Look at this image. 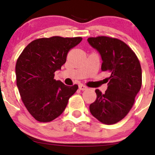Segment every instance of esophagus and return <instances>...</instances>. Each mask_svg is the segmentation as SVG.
Listing matches in <instances>:
<instances>
[{"label":"esophagus","mask_w":155,"mask_h":155,"mask_svg":"<svg viewBox=\"0 0 155 155\" xmlns=\"http://www.w3.org/2000/svg\"><path fill=\"white\" fill-rule=\"evenodd\" d=\"M79 89L80 90H87V87L85 86V85H83V84H80L79 85Z\"/></svg>","instance_id":"34e87169"}]
</instances>
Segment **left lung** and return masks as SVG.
I'll list each match as a JSON object with an SVG mask.
<instances>
[{"label": "left lung", "mask_w": 155, "mask_h": 155, "mask_svg": "<svg viewBox=\"0 0 155 155\" xmlns=\"http://www.w3.org/2000/svg\"><path fill=\"white\" fill-rule=\"evenodd\" d=\"M87 41L102 59L101 71L109 72L108 88L90 105L92 115L104 124L112 125L125 118L132 109L142 85V69L135 52L121 40L106 36Z\"/></svg>", "instance_id": "1"}]
</instances>
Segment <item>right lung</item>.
<instances>
[{"label": "right lung", "mask_w": 155, "mask_h": 155, "mask_svg": "<svg viewBox=\"0 0 155 155\" xmlns=\"http://www.w3.org/2000/svg\"><path fill=\"white\" fill-rule=\"evenodd\" d=\"M82 38L55 36L30 42L18 57L16 82L29 113L39 122H50L64 111L68 99L78 89L54 79V73L66 61L68 53Z\"/></svg>", "instance_id": "right-lung-1"}]
</instances>
